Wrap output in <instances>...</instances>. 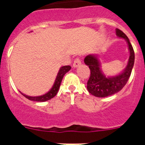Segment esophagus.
I'll return each mask as SVG.
<instances>
[{
  "instance_id": "34e87169",
  "label": "esophagus",
  "mask_w": 145,
  "mask_h": 145,
  "mask_svg": "<svg viewBox=\"0 0 145 145\" xmlns=\"http://www.w3.org/2000/svg\"><path fill=\"white\" fill-rule=\"evenodd\" d=\"M80 65H81V61H80V59L79 58L75 59V60H74L73 61V65H72L73 67H77L80 66Z\"/></svg>"
}]
</instances>
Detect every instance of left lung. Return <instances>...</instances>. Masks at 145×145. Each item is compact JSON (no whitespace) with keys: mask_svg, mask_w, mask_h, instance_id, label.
Masks as SVG:
<instances>
[{"mask_svg":"<svg viewBox=\"0 0 145 145\" xmlns=\"http://www.w3.org/2000/svg\"><path fill=\"white\" fill-rule=\"evenodd\" d=\"M116 35L126 40L130 52L127 66L121 73L116 76L106 77L101 70L97 55L89 54L84 59V62L91 71L90 78L87 82V89L91 94L97 97H109L120 91L129 80L134 67V52L129 39L119 29H116Z\"/></svg>","mask_w":145,"mask_h":145,"instance_id":"8db88e82","label":"left lung"}]
</instances>
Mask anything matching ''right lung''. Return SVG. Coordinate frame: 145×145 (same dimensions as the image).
Here are the masks:
<instances>
[{
	"instance_id": "add662e5",
	"label": "right lung",
	"mask_w": 145,
	"mask_h": 145,
	"mask_svg": "<svg viewBox=\"0 0 145 145\" xmlns=\"http://www.w3.org/2000/svg\"><path fill=\"white\" fill-rule=\"evenodd\" d=\"M71 69V67L70 65H67V66H63L61 67V68L59 70V72L57 74V78L55 80L54 84L53 86L51 88V90L48 92H47L46 93H45L42 96H39V97H29V96L25 95L24 93H22V92L20 93L22 94L25 97H26L27 99H29L31 101H35V102H46V101H48L51 99H52L53 97H54L55 96L57 95V92L59 91V88L60 87V84H61V82L62 80L64 75L69 71V70Z\"/></svg>"
}]
</instances>
